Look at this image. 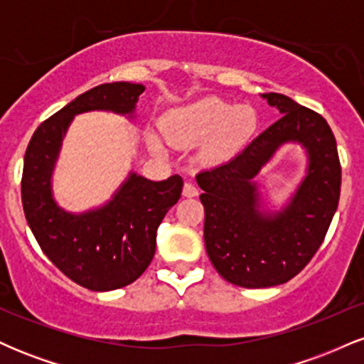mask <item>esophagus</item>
Wrapping results in <instances>:
<instances>
[{"mask_svg": "<svg viewBox=\"0 0 364 364\" xmlns=\"http://www.w3.org/2000/svg\"><path fill=\"white\" fill-rule=\"evenodd\" d=\"M183 196H186V198L198 196V188H196L193 183H185V186H183Z\"/></svg>", "mask_w": 364, "mask_h": 364, "instance_id": "esophagus-1", "label": "esophagus"}]
</instances>
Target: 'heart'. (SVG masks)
<instances>
[{
	"mask_svg": "<svg viewBox=\"0 0 364 364\" xmlns=\"http://www.w3.org/2000/svg\"><path fill=\"white\" fill-rule=\"evenodd\" d=\"M258 129V114L252 106H235L219 97H203L166 112L162 133L173 145H196L205 140L203 154L210 159L236 156ZM149 147L164 154L156 132L145 135Z\"/></svg>",
	"mask_w": 364,
	"mask_h": 364,
	"instance_id": "obj_1",
	"label": "heart"
}]
</instances>
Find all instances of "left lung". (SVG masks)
Wrapping results in <instances>:
<instances>
[{"label":"left lung","instance_id":"obj_1","mask_svg":"<svg viewBox=\"0 0 364 364\" xmlns=\"http://www.w3.org/2000/svg\"><path fill=\"white\" fill-rule=\"evenodd\" d=\"M260 97L281 119L235 159L196 176L208 258L225 281L248 289L279 286L301 272L327 235L341 195L339 154L327 121L287 95ZM289 143L302 145L307 169L287 203L275 209L257 174Z\"/></svg>","mask_w":364,"mask_h":364}]
</instances>
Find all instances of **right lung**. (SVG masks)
<instances>
[{"label":"right lung","mask_w":364,"mask_h":364,"mask_svg":"<svg viewBox=\"0 0 364 364\" xmlns=\"http://www.w3.org/2000/svg\"><path fill=\"white\" fill-rule=\"evenodd\" d=\"M141 83H102L83 92L46 119L32 135L23 157L25 219L46 257L66 277L90 291H114L145 272L156 253L157 228L178 202V174L152 181L135 171L102 205L70 212L54 198L53 173L63 139L75 116L104 111L136 119Z\"/></svg>","instance_id":"obj_1"}]
</instances>
